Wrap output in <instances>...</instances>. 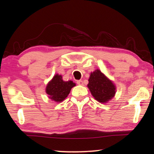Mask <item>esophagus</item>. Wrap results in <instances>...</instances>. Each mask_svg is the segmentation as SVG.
<instances>
[{
	"mask_svg": "<svg viewBox=\"0 0 154 154\" xmlns=\"http://www.w3.org/2000/svg\"><path fill=\"white\" fill-rule=\"evenodd\" d=\"M77 83L78 85H83V81L82 80H78L77 81Z\"/></svg>",
	"mask_w": 154,
	"mask_h": 154,
	"instance_id": "1",
	"label": "esophagus"
}]
</instances>
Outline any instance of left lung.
Returning a JSON list of instances; mask_svg holds the SVG:
<instances>
[{
    "label": "left lung",
    "instance_id": "1",
    "mask_svg": "<svg viewBox=\"0 0 154 154\" xmlns=\"http://www.w3.org/2000/svg\"><path fill=\"white\" fill-rule=\"evenodd\" d=\"M88 82V88L99 103H107L116 94V85L99 69L91 72Z\"/></svg>",
    "mask_w": 154,
    "mask_h": 154
}]
</instances>
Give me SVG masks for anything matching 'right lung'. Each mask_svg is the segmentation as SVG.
<instances>
[{
  "mask_svg": "<svg viewBox=\"0 0 154 154\" xmlns=\"http://www.w3.org/2000/svg\"><path fill=\"white\" fill-rule=\"evenodd\" d=\"M75 86V83L72 81L64 82L62 75L56 74L52 78L46 86L45 92L48 97L56 103H60L69 94L72 88Z\"/></svg>",
  "mask_w": 154,
  "mask_h": 154,
  "instance_id": "right-lung-1",
  "label": "right lung"
}]
</instances>
